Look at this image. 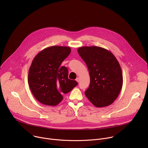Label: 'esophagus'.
Returning a JSON list of instances; mask_svg holds the SVG:
<instances>
[{
	"instance_id": "34e87169",
	"label": "esophagus",
	"mask_w": 148,
	"mask_h": 148,
	"mask_svg": "<svg viewBox=\"0 0 148 148\" xmlns=\"http://www.w3.org/2000/svg\"><path fill=\"white\" fill-rule=\"evenodd\" d=\"M76 81H77L78 82H79V81H80V78L77 77V78H76Z\"/></svg>"
}]
</instances>
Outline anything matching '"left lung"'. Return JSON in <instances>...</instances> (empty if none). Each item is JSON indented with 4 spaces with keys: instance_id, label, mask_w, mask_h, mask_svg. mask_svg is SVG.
I'll return each instance as SVG.
<instances>
[{
    "instance_id": "obj_1",
    "label": "left lung",
    "mask_w": 148,
    "mask_h": 148,
    "mask_svg": "<svg viewBox=\"0 0 148 148\" xmlns=\"http://www.w3.org/2000/svg\"><path fill=\"white\" fill-rule=\"evenodd\" d=\"M78 53L87 66L90 84L85 91L96 107L112 104L119 95L123 84L122 72L114 55L108 50L97 46H83Z\"/></svg>"
}]
</instances>
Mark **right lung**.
Masks as SVG:
<instances>
[{"mask_svg":"<svg viewBox=\"0 0 148 148\" xmlns=\"http://www.w3.org/2000/svg\"><path fill=\"white\" fill-rule=\"evenodd\" d=\"M71 53L70 47L54 46L40 51L30 67L28 83L36 99L41 103L56 106L62 94L71 91L78 82L68 77V69L61 66Z\"/></svg>","mask_w":148,"mask_h":148,"instance_id":"obj_1","label":"right lung"}]
</instances>
